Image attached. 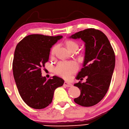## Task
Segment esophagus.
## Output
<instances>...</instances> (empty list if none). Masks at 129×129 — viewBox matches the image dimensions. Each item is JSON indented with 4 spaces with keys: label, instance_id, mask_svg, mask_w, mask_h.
Masks as SVG:
<instances>
[{
    "label": "esophagus",
    "instance_id": "obj_1",
    "mask_svg": "<svg viewBox=\"0 0 129 129\" xmlns=\"http://www.w3.org/2000/svg\"><path fill=\"white\" fill-rule=\"evenodd\" d=\"M63 85L65 86H66V87H71L72 86V84H71V83L67 82H64V83H63Z\"/></svg>",
    "mask_w": 129,
    "mask_h": 129
}]
</instances>
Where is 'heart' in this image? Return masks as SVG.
I'll use <instances>...</instances> for the list:
<instances>
[{"label": "heart", "mask_w": 129, "mask_h": 129, "mask_svg": "<svg viewBox=\"0 0 129 129\" xmlns=\"http://www.w3.org/2000/svg\"><path fill=\"white\" fill-rule=\"evenodd\" d=\"M64 44L68 51L70 52H75L79 48V43L77 41L72 39H67L64 42ZM57 46L54 45L52 47L50 51V56H54L57 49ZM78 66L74 61H61L58 63L55 67L54 71L57 75L64 78H69L71 76L77 71Z\"/></svg>", "instance_id": "obj_1"}]
</instances>
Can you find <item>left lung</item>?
I'll return each mask as SVG.
<instances>
[{
  "label": "left lung",
  "mask_w": 129,
  "mask_h": 129,
  "mask_svg": "<svg viewBox=\"0 0 129 129\" xmlns=\"http://www.w3.org/2000/svg\"><path fill=\"white\" fill-rule=\"evenodd\" d=\"M85 42V56L83 67L76 79L86 82L76 83L80 96L74 99L76 104L90 107L98 104L108 91L115 65V55L106 35L98 29L88 28L71 36Z\"/></svg>",
  "instance_id": "8db88e82"
}]
</instances>
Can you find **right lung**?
Segmentation results:
<instances>
[{"label": "right lung", "mask_w": 129, "mask_h": 129, "mask_svg": "<svg viewBox=\"0 0 129 129\" xmlns=\"http://www.w3.org/2000/svg\"><path fill=\"white\" fill-rule=\"evenodd\" d=\"M62 36L30 35L17 45L13 61V76L19 93L28 106L45 108L51 103L54 91L64 81L57 76L47 80L42 76V68L48 61L51 48Z\"/></svg>", "instance_id": "obj_1"}]
</instances>
